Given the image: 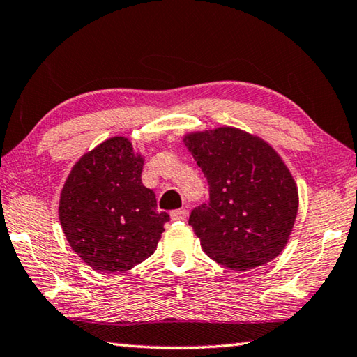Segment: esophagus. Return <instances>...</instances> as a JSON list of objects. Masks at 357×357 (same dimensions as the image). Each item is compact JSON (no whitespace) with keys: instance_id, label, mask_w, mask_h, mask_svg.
<instances>
[{"instance_id":"34e87169","label":"esophagus","mask_w":357,"mask_h":357,"mask_svg":"<svg viewBox=\"0 0 357 357\" xmlns=\"http://www.w3.org/2000/svg\"><path fill=\"white\" fill-rule=\"evenodd\" d=\"M170 216H172V220H174V221H178V220H185L187 216H188V211L187 208H176V211H173L172 213H170Z\"/></svg>"}]
</instances>
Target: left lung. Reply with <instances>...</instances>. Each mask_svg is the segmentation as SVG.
I'll return each mask as SVG.
<instances>
[{"instance_id": "8db88e82", "label": "left lung", "mask_w": 357, "mask_h": 357, "mask_svg": "<svg viewBox=\"0 0 357 357\" xmlns=\"http://www.w3.org/2000/svg\"><path fill=\"white\" fill-rule=\"evenodd\" d=\"M208 184V199L188 225L204 252L222 266L248 271L282 252L294 226L298 193L271 145L221 127L184 139Z\"/></svg>"}]
</instances>
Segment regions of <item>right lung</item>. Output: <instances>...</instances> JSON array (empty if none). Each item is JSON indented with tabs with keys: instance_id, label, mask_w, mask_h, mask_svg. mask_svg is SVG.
I'll use <instances>...</instances> for the list:
<instances>
[{
	"instance_id": "1",
	"label": "right lung",
	"mask_w": 357,
	"mask_h": 357,
	"mask_svg": "<svg viewBox=\"0 0 357 357\" xmlns=\"http://www.w3.org/2000/svg\"><path fill=\"white\" fill-rule=\"evenodd\" d=\"M144 159L111 137L77 162L60 195V222L74 252L99 272H123L156 250L167 212L142 184Z\"/></svg>"
}]
</instances>
